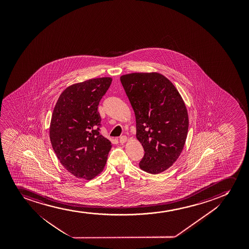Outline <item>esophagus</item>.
<instances>
[{
    "mask_svg": "<svg viewBox=\"0 0 249 249\" xmlns=\"http://www.w3.org/2000/svg\"><path fill=\"white\" fill-rule=\"evenodd\" d=\"M126 141H127V137L123 135V136H121L120 138V143H122L123 144L124 143H125Z\"/></svg>",
    "mask_w": 249,
    "mask_h": 249,
    "instance_id": "1",
    "label": "esophagus"
}]
</instances>
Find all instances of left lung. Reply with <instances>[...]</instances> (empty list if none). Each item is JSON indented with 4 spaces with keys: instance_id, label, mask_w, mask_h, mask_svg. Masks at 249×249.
<instances>
[{
    "instance_id": "1",
    "label": "left lung",
    "mask_w": 249,
    "mask_h": 249,
    "mask_svg": "<svg viewBox=\"0 0 249 249\" xmlns=\"http://www.w3.org/2000/svg\"><path fill=\"white\" fill-rule=\"evenodd\" d=\"M120 81L136 119V138L144 155L143 171H165L179 157L189 129V116L180 94L160 73L124 74Z\"/></svg>"
}]
</instances>
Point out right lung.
I'll return each instance as SVG.
<instances>
[{"mask_svg":"<svg viewBox=\"0 0 249 249\" xmlns=\"http://www.w3.org/2000/svg\"><path fill=\"white\" fill-rule=\"evenodd\" d=\"M111 78L90 79L64 90L52 113L50 139L64 168L79 178L90 180L103 170L111 143L100 135L98 106Z\"/></svg>","mask_w":249,"mask_h":249,"instance_id":"right-lung-1","label":"right lung"}]
</instances>
